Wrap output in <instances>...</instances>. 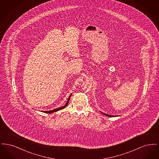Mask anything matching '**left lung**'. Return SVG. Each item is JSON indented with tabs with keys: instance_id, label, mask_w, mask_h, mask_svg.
I'll use <instances>...</instances> for the list:
<instances>
[{
	"instance_id": "8db88e82",
	"label": "left lung",
	"mask_w": 159,
	"mask_h": 159,
	"mask_svg": "<svg viewBox=\"0 0 159 159\" xmlns=\"http://www.w3.org/2000/svg\"><path fill=\"white\" fill-rule=\"evenodd\" d=\"M101 113L103 114H104V115H106L107 116H108V117H114V116H111V115H109V114H107L104 113H102L101 112Z\"/></svg>"
}]
</instances>
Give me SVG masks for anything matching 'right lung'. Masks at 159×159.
Returning <instances> with one entry per match:
<instances>
[{"mask_svg":"<svg viewBox=\"0 0 159 159\" xmlns=\"http://www.w3.org/2000/svg\"><path fill=\"white\" fill-rule=\"evenodd\" d=\"M71 95H72V94H71V95L69 96L68 100H67V102H66V104H65V106H64L63 107H60V108H56V109H54V110H51V111H43V112L46 113H52L56 112V111H59V110H62V109H63V108H66V107L67 106V104H68V102H69V100H70V97H71Z\"/></svg>","mask_w":159,"mask_h":159,"instance_id":"right-lung-1","label":"right lung"}]
</instances>
